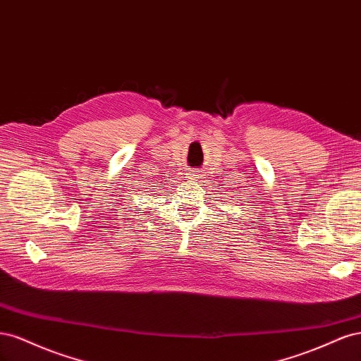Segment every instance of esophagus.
Returning <instances> with one entry per match:
<instances>
[{
  "instance_id": "1",
  "label": "esophagus",
  "mask_w": 361,
  "mask_h": 361,
  "mask_svg": "<svg viewBox=\"0 0 361 361\" xmlns=\"http://www.w3.org/2000/svg\"><path fill=\"white\" fill-rule=\"evenodd\" d=\"M190 179H192V180H202L203 176H202V174H200L199 171H192V173L190 174Z\"/></svg>"
}]
</instances>
